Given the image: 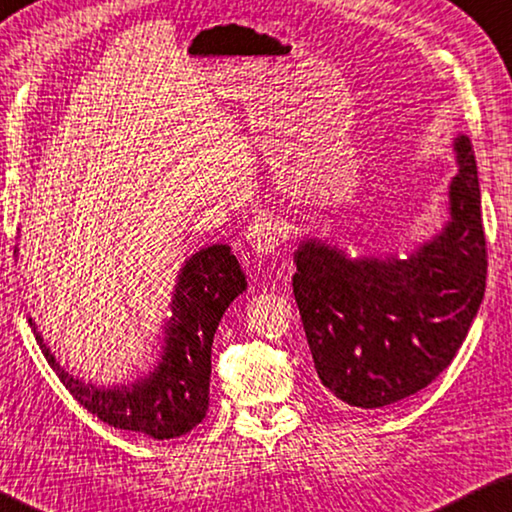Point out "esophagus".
Listing matches in <instances>:
<instances>
[{
	"label": "esophagus",
	"mask_w": 512,
	"mask_h": 512,
	"mask_svg": "<svg viewBox=\"0 0 512 512\" xmlns=\"http://www.w3.org/2000/svg\"><path fill=\"white\" fill-rule=\"evenodd\" d=\"M246 242L257 255H275L282 242V226L273 215L259 213L246 228Z\"/></svg>",
	"instance_id": "esophagus-1"
}]
</instances>
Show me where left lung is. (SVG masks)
<instances>
[{"label": "left lung", "mask_w": 512, "mask_h": 512, "mask_svg": "<svg viewBox=\"0 0 512 512\" xmlns=\"http://www.w3.org/2000/svg\"><path fill=\"white\" fill-rule=\"evenodd\" d=\"M450 222L408 259H348L317 239L295 250V302L319 382L342 404L382 408L448 368L486 290L475 153L455 142Z\"/></svg>", "instance_id": "8db88e82"}]
</instances>
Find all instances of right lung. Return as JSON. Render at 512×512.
<instances>
[{
  "instance_id": "add662e5",
  "label": "right lung",
  "mask_w": 512,
  "mask_h": 512,
  "mask_svg": "<svg viewBox=\"0 0 512 512\" xmlns=\"http://www.w3.org/2000/svg\"><path fill=\"white\" fill-rule=\"evenodd\" d=\"M246 290V275L230 246L202 248L188 259L173 297V317L166 324L164 355L153 373L135 384L97 388L68 375L50 355L44 339L39 348L50 368L88 413L104 424L135 430L153 439L190 433L208 410L210 348L222 315ZM35 328L33 319H28Z\"/></svg>"
}]
</instances>
